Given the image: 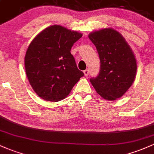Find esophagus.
<instances>
[{
	"label": "esophagus",
	"mask_w": 154,
	"mask_h": 154,
	"mask_svg": "<svg viewBox=\"0 0 154 154\" xmlns=\"http://www.w3.org/2000/svg\"><path fill=\"white\" fill-rule=\"evenodd\" d=\"M84 75H85V76H88V75H89V70H85L84 71Z\"/></svg>",
	"instance_id": "esophagus-1"
}]
</instances>
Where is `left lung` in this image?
I'll return each instance as SVG.
<instances>
[{"label":"left lung","instance_id":"left-lung-1","mask_svg":"<svg viewBox=\"0 0 154 154\" xmlns=\"http://www.w3.org/2000/svg\"><path fill=\"white\" fill-rule=\"evenodd\" d=\"M100 60V70L90 82L99 95L107 100L121 97L135 80L137 60L133 51L120 33L106 28L88 35Z\"/></svg>","mask_w":154,"mask_h":154}]
</instances>
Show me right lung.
Instances as JSON below:
<instances>
[{
	"label": "right lung",
	"instance_id": "add662e5",
	"mask_svg": "<svg viewBox=\"0 0 154 154\" xmlns=\"http://www.w3.org/2000/svg\"><path fill=\"white\" fill-rule=\"evenodd\" d=\"M82 34L59 25L45 29L31 41L24 59L29 82L39 97L57 102L65 98L84 76L70 50Z\"/></svg>",
	"mask_w": 154,
	"mask_h": 154
}]
</instances>
